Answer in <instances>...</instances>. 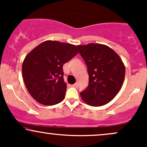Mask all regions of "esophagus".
<instances>
[{
	"instance_id": "1",
	"label": "esophagus",
	"mask_w": 147,
	"mask_h": 147,
	"mask_svg": "<svg viewBox=\"0 0 147 147\" xmlns=\"http://www.w3.org/2000/svg\"><path fill=\"white\" fill-rule=\"evenodd\" d=\"M72 86H73L74 88H77L78 87V84H77V83H75V84H74L73 85H72Z\"/></svg>"
}]
</instances>
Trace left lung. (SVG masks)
Returning <instances> with one entry per match:
<instances>
[{"label": "left lung", "instance_id": "obj_1", "mask_svg": "<svg viewBox=\"0 0 147 147\" xmlns=\"http://www.w3.org/2000/svg\"><path fill=\"white\" fill-rule=\"evenodd\" d=\"M87 65L88 86L80 92L86 104L101 106L110 102L120 90L125 76L122 59L110 47L99 43L77 45Z\"/></svg>", "mask_w": 147, "mask_h": 147}]
</instances>
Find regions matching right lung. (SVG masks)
<instances>
[{
  "mask_svg": "<svg viewBox=\"0 0 147 147\" xmlns=\"http://www.w3.org/2000/svg\"><path fill=\"white\" fill-rule=\"evenodd\" d=\"M78 54L77 46L57 41H43L25 57L22 75L36 102L52 106L63 100L66 90L63 65Z\"/></svg>",
  "mask_w": 147,
  "mask_h": 147,
  "instance_id": "right-lung-1",
  "label": "right lung"
}]
</instances>
